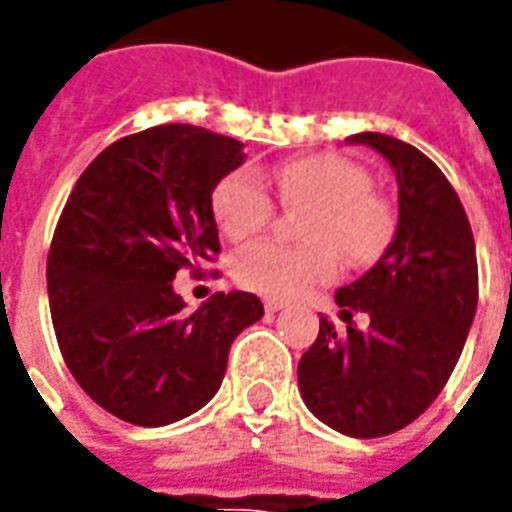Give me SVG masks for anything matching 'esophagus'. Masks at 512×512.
<instances>
[{"instance_id":"34e87169","label":"esophagus","mask_w":512,"mask_h":512,"mask_svg":"<svg viewBox=\"0 0 512 512\" xmlns=\"http://www.w3.org/2000/svg\"><path fill=\"white\" fill-rule=\"evenodd\" d=\"M282 307H285V301H279V299H266V312H271V315H274V312L282 310Z\"/></svg>"}]
</instances>
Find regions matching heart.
Masks as SVG:
<instances>
[{
    "mask_svg": "<svg viewBox=\"0 0 512 512\" xmlns=\"http://www.w3.org/2000/svg\"><path fill=\"white\" fill-rule=\"evenodd\" d=\"M288 208H310L301 222L307 246L257 241L233 257L238 285L266 296H301L304 290L332 282L340 255L351 266H370L384 255L395 235L392 205L370 189V172L337 153H312L290 158L266 175L252 169H233L216 180L211 213L227 238H249L263 230L274 213V200Z\"/></svg>",
    "mask_w": 512,
    "mask_h": 512,
    "instance_id": "heart-1",
    "label": "heart"
}]
</instances>
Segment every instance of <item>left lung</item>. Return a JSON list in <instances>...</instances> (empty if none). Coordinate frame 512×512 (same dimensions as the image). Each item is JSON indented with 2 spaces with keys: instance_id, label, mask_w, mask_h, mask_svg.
<instances>
[{
  "instance_id": "1",
  "label": "left lung",
  "mask_w": 512,
  "mask_h": 512,
  "mask_svg": "<svg viewBox=\"0 0 512 512\" xmlns=\"http://www.w3.org/2000/svg\"><path fill=\"white\" fill-rule=\"evenodd\" d=\"M348 142L378 150L397 175V233L376 266L337 290L348 332L321 318L299 362L304 403L329 428L378 439L425 411L461 359L477 310L474 235L458 194L433 161L386 134ZM354 311L371 326L356 330Z\"/></svg>"
}]
</instances>
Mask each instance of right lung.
Listing matches in <instances>:
<instances>
[{
	"mask_svg": "<svg viewBox=\"0 0 512 512\" xmlns=\"http://www.w3.org/2000/svg\"><path fill=\"white\" fill-rule=\"evenodd\" d=\"M233 136L167 123L98 153L60 213L46 263L62 359L95 403L158 428L222 386L230 345L263 318L255 293H216L189 312L172 279L219 255L216 180L241 167Z\"/></svg>",
	"mask_w": 512,
	"mask_h": 512,
	"instance_id": "add662e5",
	"label": "right lung"
}]
</instances>
